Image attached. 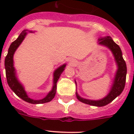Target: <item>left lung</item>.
<instances>
[{"instance_id": "obj_1", "label": "left lung", "mask_w": 134, "mask_h": 134, "mask_svg": "<svg viewBox=\"0 0 134 134\" xmlns=\"http://www.w3.org/2000/svg\"><path fill=\"white\" fill-rule=\"evenodd\" d=\"M99 43L105 46L112 52L115 57V60L118 64V69L116 72L113 84L111 88V91L105 97L100 100H88L80 97L76 91V98L80 101L88 105L97 106V107H103L113 101L119 95L124 91L126 80V74H127V67L125 60L122 56V52L119 46L113 41L110 36H107L103 38L99 39Z\"/></svg>"}]
</instances>
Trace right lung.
<instances>
[{
  "mask_svg": "<svg viewBox=\"0 0 134 134\" xmlns=\"http://www.w3.org/2000/svg\"><path fill=\"white\" fill-rule=\"evenodd\" d=\"M27 30H23V31L21 32L19 36L18 37V38L10 44L9 50H8V54H7V56L5 58V60H4V66H5L6 77H7V83L10 86V88H11L12 91H13L19 97L21 98V99H23L26 102L31 104H42L45 103L49 102L55 97L57 88V81L60 78V74L64 70L66 64H63L55 70L54 73L53 88L46 97L41 99V100H34V99H30L27 96L23 86L17 80V78L16 76V73H15V69L13 66V55L16 49L20 46L21 42L24 40L25 37L27 35Z\"/></svg>",
  "mask_w": 134,
  "mask_h": 134,
  "instance_id": "add662e5",
  "label": "right lung"
}]
</instances>
